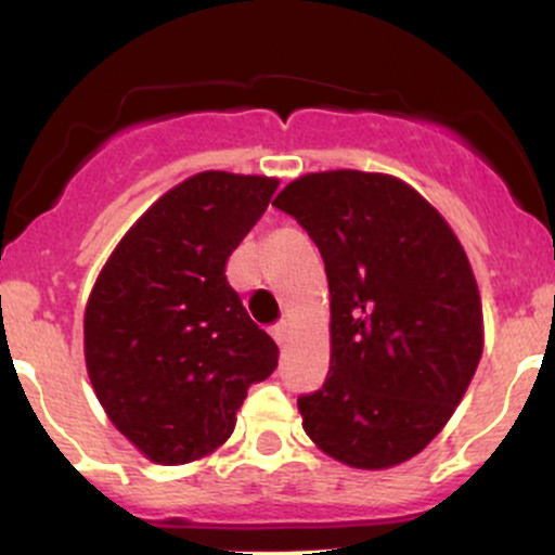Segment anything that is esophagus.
I'll list each match as a JSON object with an SVG mask.
<instances>
[{
  "label": "esophagus",
  "instance_id": "obj_1",
  "mask_svg": "<svg viewBox=\"0 0 555 555\" xmlns=\"http://www.w3.org/2000/svg\"><path fill=\"white\" fill-rule=\"evenodd\" d=\"M271 337L276 339L279 347L287 345V339H289V321H279L276 326H271Z\"/></svg>",
  "mask_w": 555,
  "mask_h": 555
}]
</instances>
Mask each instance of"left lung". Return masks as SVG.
I'll return each instance as SVG.
<instances>
[{
  "instance_id": "8db88e82",
  "label": "left lung",
  "mask_w": 555,
  "mask_h": 555,
  "mask_svg": "<svg viewBox=\"0 0 555 555\" xmlns=\"http://www.w3.org/2000/svg\"><path fill=\"white\" fill-rule=\"evenodd\" d=\"M319 247L332 295L324 387L297 398L302 429L352 468L429 446L482 358V300L459 236L385 173H308L273 199Z\"/></svg>"
}]
</instances>
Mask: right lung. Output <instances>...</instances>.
<instances>
[{"label":"right lung","mask_w":555,"mask_h":555,"mask_svg":"<svg viewBox=\"0 0 555 555\" xmlns=\"http://www.w3.org/2000/svg\"><path fill=\"white\" fill-rule=\"evenodd\" d=\"M279 181L205 170L163 194L118 242L83 315L96 398L150 461L179 466L229 440L279 347L227 282V260Z\"/></svg>","instance_id":"right-lung-1"}]
</instances>
